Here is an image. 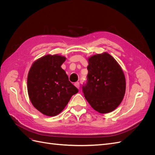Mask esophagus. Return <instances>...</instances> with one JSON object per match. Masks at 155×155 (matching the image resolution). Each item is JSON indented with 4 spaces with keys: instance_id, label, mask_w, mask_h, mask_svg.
I'll use <instances>...</instances> for the list:
<instances>
[{
    "instance_id": "obj_1",
    "label": "esophagus",
    "mask_w": 155,
    "mask_h": 155,
    "mask_svg": "<svg viewBox=\"0 0 155 155\" xmlns=\"http://www.w3.org/2000/svg\"><path fill=\"white\" fill-rule=\"evenodd\" d=\"M75 86H76L78 88H79V82H76V83H75Z\"/></svg>"
}]
</instances>
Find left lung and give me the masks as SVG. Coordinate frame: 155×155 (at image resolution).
Here are the masks:
<instances>
[{"label": "left lung", "mask_w": 155, "mask_h": 155, "mask_svg": "<svg viewBox=\"0 0 155 155\" xmlns=\"http://www.w3.org/2000/svg\"><path fill=\"white\" fill-rule=\"evenodd\" d=\"M88 80L83 87L87 101L101 114L115 110L123 100L126 82L122 69L107 52L88 58Z\"/></svg>", "instance_id": "left-lung-1"}]
</instances>
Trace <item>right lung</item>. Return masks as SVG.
<instances>
[{"mask_svg": "<svg viewBox=\"0 0 155 155\" xmlns=\"http://www.w3.org/2000/svg\"><path fill=\"white\" fill-rule=\"evenodd\" d=\"M65 60L63 55H46L34 62L28 74L27 88L30 101L46 116L59 114L71 97L78 92L61 67Z\"/></svg>", "mask_w": 155, "mask_h": 155, "instance_id": "right-lung-1", "label": "right lung"}]
</instances>
